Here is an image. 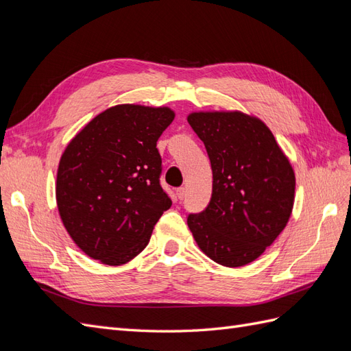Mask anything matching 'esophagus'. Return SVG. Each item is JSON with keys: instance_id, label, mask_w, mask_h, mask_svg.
I'll return each instance as SVG.
<instances>
[{"instance_id": "obj_1", "label": "esophagus", "mask_w": 351, "mask_h": 351, "mask_svg": "<svg viewBox=\"0 0 351 351\" xmlns=\"http://www.w3.org/2000/svg\"><path fill=\"white\" fill-rule=\"evenodd\" d=\"M177 197H178L180 200H183V199L186 197V187H180V189H177Z\"/></svg>"}]
</instances>
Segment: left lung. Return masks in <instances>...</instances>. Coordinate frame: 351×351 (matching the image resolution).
Returning a JSON list of instances; mask_svg holds the SVG:
<instances>
[{"instance_id":"8db88e82","label":"left lung","mask_w":351,"mask_h":351,"mask_svg":"<svg viewBox=\"0 0 351 351\" xmlns=\"http://www.w3.org/2000/svg\"><path fill=\"white\" fill-rule=\"evenodd\" d=\"M212 168V196L187 226L200 250L228 268L258 259L280 236L294 205L295 177L267 124L240 111L192 112Z\"/></svg>"}]
</instances>
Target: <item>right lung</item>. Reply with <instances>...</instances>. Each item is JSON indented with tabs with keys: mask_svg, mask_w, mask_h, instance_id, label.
Wrapping results in <instances>:
<instances>
[{
	"mask_svg": "<svg viewBox=\"0 0 351 351\" xmlns=\"http://www.w3.org/2000/svg\"><path fill=\"white\" fill-rule=\"evenodd\" d=\"M167 107L115 105L73 137L57 173V205L73 241L105 265H123L149 243L171 206L159 183V136L174 120Z\"/></svg>",
	"mask_w": 351,
	"mask_h": 351,
	"instance_id": "obj_1",
	"label": "right lung"
}]
</instances>
